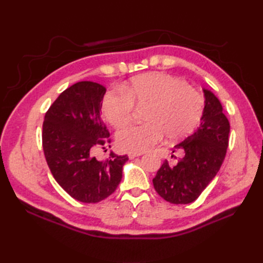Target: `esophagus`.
I'll list each match as a JSON object with an SVG mask.
<instances>
[{"label": "esophagus", "instance_id": "34e87169", "mask_svg": "<svg viewBox=\"0 0 263 263\" xmlns=\"http://www.w3.org/2000/svg\"><path fill=\"white\" fill-rule=\"evenodd\" d=\"M142 154H134V153H129L128 154V158L129 159H134V158H136V157H139V156H141Z\"/></svg>", "mask_w": 263, "mask_h": 263}]
</instances>
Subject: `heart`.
Here are the masks:
<instances>
[{
  "label": "heart",
  "mask_w": 263,
  "mask_h": 263,
  "mask_svg": "<svg viewBox=\"0 0 263 263\" xmlns=\"http://www.w3.org/2000/svg\"><path fill=\"white\" fill-rule=\"evenodd\" d=\"M134 104L148 105L146 124L130 125L117 133V144L125 151L141 154L161 140L163 135L178 140L192 133L200 123L204 101L187 84L161 72L134 78L123 91H108L102 102V113L115 128L130 122Z\"/></svg>",
  "instance_id": "b5f03b06"
}]
</instances>
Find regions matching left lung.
Here are the masks:
<instances>
[{
    "label": "left lung",
    "mask_w": 263,
    "mask_h": 263,
    "mask_svg": "<svg viewBox=\"0 0 263 263\" xmlns=\"http://www.w3.org/2000/svg\"><path fill=\"white\" fill-rule=\"evenodd\" d=\"M204 109L197 129L174 146L183 151L176 165L164 161L153 180L155 190L172 204H189L201 195L224 161L230 126L219 100L203 89Z\"/></svg>",
    "instance_id": "1"
}]
</instances>
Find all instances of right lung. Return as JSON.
<instances>
[{
  "label": "right lung",
  "instance_id": "right-lung-1",
  "mask_svg": "<svg viewBox=\"0 0 263 263\" xmlns=\"http://www.w3.org/2000/svg\"><path fill=\"white\" fill-rule=\"evenodd\" d=\"M105 92L90 81L71 85L52 103L43 124L44 154L52 176L82 203H98L112 194L128 160L113 151L105 161L93 157L95 147L110 142L100 114Z\"/></svg>",
  "mask_w": 263,
  "mask_h": 263
}]
</instances>
